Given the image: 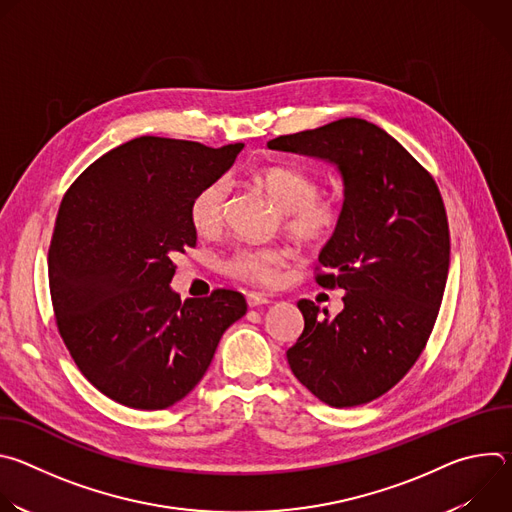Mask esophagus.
<instances>
[{"instance_id":"1","label":"esophagus","mask_w":512,"mask_h":512,"mask_svg":"<svg viewBox=\"0 0 512 512\" xmlns=\"http://www.w3.org/2000/svg\"><path fill=\"white\" fill-rule=\"evenodd\" d=\"M271 300H269V296H265V294H257V291H251V294H247V304H249V308H257V306H265V304H269Z\"/></svg>"}]
</instances>
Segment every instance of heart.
<instances>
[{"label": "heart", "instance_id": "b5f03b06", "mask_svg": "<svg viewBox=\"0 0 512 512\" xmlns=\"http://www.w3.org/2000/svg\"><path fill=\"white\" fill-rule=\"evenodd\" d=\"M259 184L281 210L289 235L308 245L334 239L346 221V204L340 196L320 194L314 174L296 166H267L257 174ZM231 198L229 178H214L200 186L190 200L188 216L198 235H216L223 229ZM294 249L287 245H247L225 259V273L251 285H273Z\"/></svg>", "mask_w": 512, "mask_h": 512}]
</instances>
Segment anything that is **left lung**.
<instances>
[{
  "mask_svg": "<svg viewBox=\"0 0 512 512\" xmlns=\"http://www.w3.org/2000/svg\"><path fill=\"white\" fill-rule=\"evenodd\" d=\"M267 148L322 158L344 178L346 221L320 253L316 281L340 287L330 318L298 302L304 332L287 350L296 379L332 407L371 403L421 356L440 312L450 229L433 176L379 125L346 117L267 141Z\"/></svg>",
  "mask_w": 512,
  "mask_h": 512,
  "instance_id": "1",
  "label": "left lung"
}]
</instances>
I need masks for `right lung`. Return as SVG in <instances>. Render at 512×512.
<instances>
[{
  "label": "right lung",
  "instance_id": "add662e5",
  "mask_svg": "<svg viewBox=\"0 0 512 512\" xmlns=\"http://www.w3.org/2000/svg\"><path fill=\"white\" fill-rule=\"evenodd\" d=\"M241 150L143 135L66 190L48 249L54 318L79 371L109 399L143 411L184 399L245 316L239 291L182 302L170 289L172 257L196 245L192 196Z\"/></svg>",
  "mask_w": 512,
  "mask_h": 512
}]
</instances>
